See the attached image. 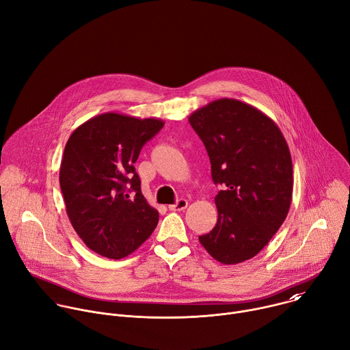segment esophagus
I'll use <instances>...</instances> for the list:
<instances>
[{
	"instance_id": "esophagus-1",
	"label": "esophagus",
	"mask_w": 350,
	"mask_h": 350,
	"mask_svg": "<svg viewBox=\"0 0 350 350\" xmlns=\"http://www.w3.org/2000/svg\"><path fill=\"white\" fill-rule=\"evenodd\" d=\"M187 206H188V202H187L185 199H178L174 204H170V206H169V210H172V211H181V210H184Z\"/></svg>"
}]
</instances>
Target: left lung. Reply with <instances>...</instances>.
I'll return each instance as SVG.
<instances>
[{
	"instance_id": "8db88e82",
	"label": "left lung",
	"mask_w": 350,
	"mask_h": 350,
	"mask_svg": "<svg viewBox=\"0 0 350 350\" xmlns=\"http://www.w3.org/2000/svg\"><path fill=\"white\" fill-rule=\"evenodd\" d=\"M211 177L222 189L214 202L215 226L200 245L224 265L257 256L284 222L293 198V162L279 126L258 108L218 98L192 112Z\"/></svg>"
}]
</instances>
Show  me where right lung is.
<instances>
[{
  "label": "right lung",
  "mask_w": 350,
  "mask_h": 350,
  "mask_svg": "<svg viewBox=\"0 0 350 350\" xmlns=\"http://www.w3.org/2000/svg\"><path fill=\"white\" fill-rule=\"evenodd\" d=\"M163 125L104 112L78 126L66 144L59 180L67 215L83 243L105 258L132 254L158 224L133 163Z\"/></svg>",
  "instance_id": "right-lung-1"
}]
</instances>
